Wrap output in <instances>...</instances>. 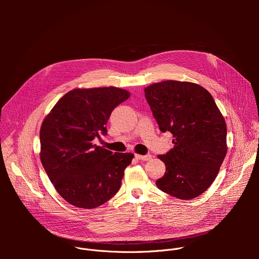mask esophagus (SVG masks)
Segmentation results:
<instances>
[{
    "mask_svg": "<svg viewBox=\"0 0 259 259\" xmlns=\"http://www.w3.org/2000/svg\"><path fill=\"white\" fill-rule=\"evenodd\" d=\"M135 158L139 161H149L152 159L151 155H145V156H141V155H135Z\"/></svg>",
    "mask_w": 259,
    "mask_h": 259,
    "instance_id": "obj_1",
    "label": "esophagus"
}]
</instances>
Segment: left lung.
Segmentation results:
<instances>
[{
	"instance_id": "1",
	"label": "left lung",
	"mask_w": 259,
	"mask_h": 259,
	"mask_svg": "<svg viewBox=\"0 0 259 259\" xmlns=\"http://www.w3.org/2000/svg\"><path fill=\"white\" fill-rule=\"evenodd\" d=\"M162 132L174 144L166 155V172L156 181L162 192L181 200L203 194L216 178L227 152V124L212 95L192 82L168 80L144 88Z\"/></svg>"
}]
</instances>
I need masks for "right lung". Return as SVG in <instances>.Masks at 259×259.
<instances>
[{
    "instance_id": "add662e5",
    "label": "right lung",
    "mask_w": 259,
    "mask_h": 259,
    "mask_svg": "<svg viewBox=\"0 0 259 259\" xmlns=\"http://www.w3.org/2000/svg\"><path fill=\"white\" fill-rule=\"evenodd\" d=\"M130 93L117 87L73 89L63 95L40 130L42 165L57 193L78 208L93 209L120 190L124 170L134 157L93 144L113 109Z\"/></svg>"
}]
</instances>
